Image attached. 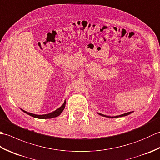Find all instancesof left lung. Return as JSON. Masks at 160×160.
<instances>
[{
	"instance_id": "obj_1",
	"label": "left lung",
	"mask_w": 160,
	"mask_h": 160,
	"mask_svg": "<svg viewBox=\"0 0 160 160\" xmlns=\"http://www.w3.org/2000/svg\"><path fill=\"white\" fill-rule=\"evenodd\" d=\"M131 113H132V111H131V112H128V113H126L122 114V115H117V116H113V117H111V116H107V115H105L101 114V113H98V114L100 115H102V116H104V117H106V118H119V117H123V116H126V115H129V114H131Z\"/></svg>"
}]
</instances>
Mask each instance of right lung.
<instances>
[{"label": "right lung", "instance_id": "obj_1", "mask_svg": "<svg viewBox=\"0 0 160 160\" xmlns=\"http://www.w3.org/2000/svg\"><path fill=\"white\" fill-rule=\"evenodd\" d=\"M65 104H66V101H64V104L61 106L60 108H57L56 111H54L52 113H50L48 114H45V115H36L33 113H29V112H27L25 111H24L22 109H21L23 112H25V113L29 115L30 116H32L33 118H39V119H49V118H56L57 116H58L59 115H60V113H62L63 111L64 107H65Z\"/></svg>", "mask_w": 160, "mask_h": 160}]
</instances>
